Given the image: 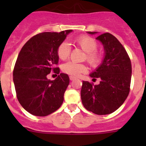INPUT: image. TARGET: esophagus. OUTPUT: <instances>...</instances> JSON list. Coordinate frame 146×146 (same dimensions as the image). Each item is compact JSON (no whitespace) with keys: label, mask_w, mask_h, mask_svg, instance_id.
Returning a JSON list of instances; mask_svg holds the SVG:
<instances>
[{"label":"esophagus","mask_w":146,"mask_h":146,"mask_svg":"<svg viewBox=\"0 0 146 146\" xmlns=\"http://www.w3.org/2000/svg\"><path fill=\"white\" fill-rule=\"evenodd\" d=\"M76 78L75 77H73V76H70V80H76Z\"/></svg>","instance_id":"obj_1"}]
</instances>
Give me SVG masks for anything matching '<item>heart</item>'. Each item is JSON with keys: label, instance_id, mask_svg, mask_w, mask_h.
I'll return each instance as SVG.
<instances>
[{"label": "heart", "instance_id": "heart-1", "mask_svg": "<svg viewBox=\"0 0 146 146\" xmlns=\"http://www.w3.org/2000/svg\"><path fill=\"white\" fill-rule=\"evenodd\" d=\"M76 45L85 52L84 59L92 67L96 68L102 61V55L100 51H97L98 43L93 38L87 35L79 36L75 40ZM71 48L68 42H63L58 45L57 48V55L61 60H66L69 57ZM62 70L64 73L72 76H78L81 73H86L88 70L86 65L78 64L73 61H68L62 65Z\"/></svg>", "mask_w": 146, "mask_h": 146}]
</instances>
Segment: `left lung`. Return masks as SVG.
Returning <instances> with one entry per match:
<instances>
[{"label": "left lung", "mask_w": 146, "mask_h": 146, "mask_svg": "<svg viewBox=\"0 0 146 146\" xmlns=\"http://www.w3.org/2000/svg\"><path fill=\"white\" fill-rule=\"evenodd\" d=\"M95 35L97 32H88ZM104 49V60L90 76L98 85L82 81L81 100L87 110L98 115L114 112L129 95L131 80V63L124 47L114 35L106 32L96 38Z\"/></svg>", "instance_id": "left-lung-1"}]
</instances>
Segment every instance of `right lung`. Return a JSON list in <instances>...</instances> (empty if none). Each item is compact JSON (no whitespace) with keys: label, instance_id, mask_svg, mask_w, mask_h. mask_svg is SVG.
<instances>
[{"label":"right lung","instance_id":"right-lung-1","mask_svg":"<svg viewBox=\"0 0 146 146\" xmlns=\"http://www.w3.org/2000/svg\"><path fill=\"white\" fill-rule=\"evenodd\" d=\"M71 29L59 32H42L32 36L19 53L13 70L16 95L22 107L30 114L45 117L56 111L64 102L70 79L60 73L57 48ZM58 74L54 81L47 76ZM57 76V75H56Z\"/></svg>","mask_w":146,"mask_h":146}]
</instances>
